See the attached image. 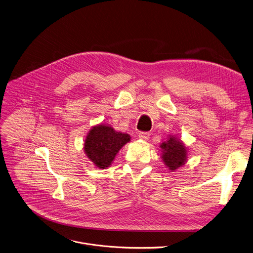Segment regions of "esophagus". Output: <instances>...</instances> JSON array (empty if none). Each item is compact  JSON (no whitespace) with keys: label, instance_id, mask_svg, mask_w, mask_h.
Returning <instances> with one entry per match:
<instances>
[{"label":"esophagus","instance_id":"34e87169","mask_svg":"<svg viewBox=\"0 0 253 253\" xmlns=\"http://www.w3.org/2000/svg\"><path fill=\"white\" fill-rule=\"evenodd\" d=\"M149 137H150V133L149 132H146V131L138 132V138L143 139V141H148Z\"/></svg>","mask_w":253,"mask_h":253}]
</instances>
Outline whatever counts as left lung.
Masks as SVG:
<instances>
[{
    "mask_svg": "<svg viewBox=\"0 0 253 253\" xmlns=\"http://www.w3.org/2000/svg\"><path fill=\"white\" fill-rule=\"evenodd\" d=\"M162 159L168 169L174 172L187 162V149L177 136L170 135L161 146Z\"/></svg>",
    "mask_w": 253,
    "mask_h": 253,
    "instance_id": "left-lung-1",
    "label": "left lung"
}]
</instances>
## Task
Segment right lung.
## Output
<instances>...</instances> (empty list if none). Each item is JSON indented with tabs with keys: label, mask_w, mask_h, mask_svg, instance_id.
<instances>
[{
	"label": "right lung",
	"mask_w": 253,
	"mask_h": 253,
	"mask_svg": "<svg viewBox=\"0 0 253 253\" xmlns=\"http://www.w3.org/2000/svg\"><path fill=\"white\" fill-rule=\"evenodd\" d=\"M130 141L128 133L117 131L110 126L98 125L91 127L84 142V153L99 169H106L119 151Z\"/></svg>",
	"instance_id": "1"
}]
</instances>
